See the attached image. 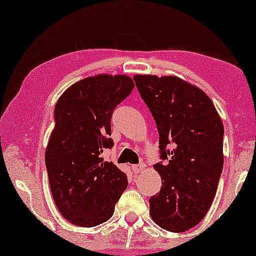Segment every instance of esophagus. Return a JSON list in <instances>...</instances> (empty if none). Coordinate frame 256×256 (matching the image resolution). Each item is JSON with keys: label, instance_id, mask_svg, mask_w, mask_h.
I'll use <instances>...</instances> for the list:
<instances>
[{"label": "esophagus", "instance_id": "34e87169", "mask_svg": "<svg viewBox=\"0 0 256 256\" xmlns=\"http://www.w3.org/2000/svg\"><path fill=\"white\" fill-rule=\"evenodd\" d=\"M143 168H144V164H143V163H140V164H135V166H132V171H134V174L141 172Z\"/></svg>", "mask_w": 256, "mask_h": 256}]
</instances>
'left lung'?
<instances>
[{"instance_id":"1","label":"left lung","mask_w":256,"mask_h":256,"mask_svg":"<svg viewBox=\"0 0 256 256\" xmlns=\"http://www.w3.org/2000/svg\"><path fill=\"white\" fill-rule=\"evenodd\" d=\"M141 98L156 122L162 177L149 199L150 216L163 230L184 232L211 208L222 172L224 126L202 90L177 76H135Z\"/></svg>"}]
</instances>
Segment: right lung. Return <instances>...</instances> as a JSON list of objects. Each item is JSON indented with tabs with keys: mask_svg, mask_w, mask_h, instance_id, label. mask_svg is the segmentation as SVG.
<instances>
[{
	"mask_svg": "<svg viewBox=\"0 0 256 256\" xmlns=\"http://www.w3.org/2000/svg\"><path fill=\"white\" fill-rule=\"evenodd\" d=\"M134 86L127 76H90L66 90L56 104L45 164L56 205L74 225L107 222L127 188V174L101 155L114 146L113 112Z\"/></svg>",
	"mask_w": 256,
	"mask_h": 256,
	"instance_id": "1",
	"label": "right lung"
}]
</instances>
